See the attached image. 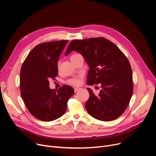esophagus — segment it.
Instances as JSON below:
<instances>
[{
    "label": "esophagus",
    "mask_w": 156,
    "mask_h": 156,
    "mask_svg": "<svg viewBox=\"0 0 156 156\" xmlns=\"http://www.w3.org/2000/svg\"><path fill=\"white\" fill-rule=\"evenodd\" d=\"M74 90H75V92L76 93L77 91H78L80 90V88H75Z\"/></svg>",
    "instance_id": "34e87169"
}]
</instances>
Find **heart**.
I'll return each mask as SVG.
<instances>
[{"instance_id":"heart-1","label":"heart","mask_w":156,"mask_h":156,"mask_svg":"<svg viewBox=\"0 0 156 156\" xmlns=\"http://www.w3.org/2000/svg\"><path fill=\"white\" fill-rule=\"evenodd\" d=\"M78 55H79V54H74V55H73L71 56ZM59 63H58V66H59ZM82 76H83V75H82L81 74H80V75H78V76H76V77L72 78H71V79L68 80V83H69V84H71V85H74V86H78V85L80 84V83H81V79Z\"/></svg>"}]
</instances>
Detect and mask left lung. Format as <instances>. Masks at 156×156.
Masks as SVG:
<instances>
[{
  "instance_id": "obj_1",
  "label": "left lung",
  "mask_w": 156,
  "mask_h": 156,
  "mask_svg": "<svg viewBox=\"0 0 156 156\" xmlns=\"http://www.w3.org/2000/svg\"><path fill=\"white\" fill-rule=\"evenodd\" d=\"M73 51L83 56L89 66L87 85H101L98 95L87 88L90 97L85 107L88 113L102 121L119 117L133 93L132 71L127 57L115 44L103 37L72 41L65 55Z\"/></svg>"
}]
</instances>
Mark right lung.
Masks as SVG:
<instances>
[{
    "instance_id": "add662e5",
    "label": "right lung",
    "mask_w": 156,
    "mask_h": 156,
    "mask_svg": "<svg viewBox=\"0 0 156 156\" xmlns=\"http://www.w3.org/2000/svg\"><path fill=\"white\" fill-rule=\"evenodd\" d=\"M68 40L43 43L30 51L22 65L20 88L25 105L35 118L56 120L63 115L74 89L63 85L58 90L49 88V80L58 75V61Z\"/></svg>"
}]
</instances>
